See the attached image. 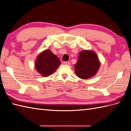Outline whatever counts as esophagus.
<instances>
[{
	"label": "esophagus",
	"instance_id": "34e87169",
	"mask_svg": "<svg viewBox=\"0 0 131 131\" xmlns=\"http://www.w3.org/2000/svg\"><path fill=\"white\" fill-rule=\"evenodd\" d=\"M63 64L70 65V62H69V61H63Z\"/></svg>",
	"mask_w": 131,
	"mask_h": 131
}]
</instances>
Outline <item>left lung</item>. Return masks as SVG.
Segmentation results:
<instances>
[{
	"instance_id": "8db88e82",
	"label": "left lung",
	"mask_w": 131,
	"mask_h": 131,
	"mask_svg": "<svg viewBox=\"0 0 131 131\" xmlns=\"http://www.w3.org/2000/svg\"><path fill=\"white\" fill-rule=\"evenodd\" d=\"M100 62L96 53L92 50L80 52L78 60L74 65L75 74L82 79L93 77L99 70Z\"/></svg>"
}]
</instances>
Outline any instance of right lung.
Returning a JSON list of instances; mask_svg holds the SVG:
<instances>
[{
    "label": "right lung",
    "instance_id": "add662e5",
    "mask_svg": "<svg viewBox=\"0 0 131 131\" xmlns=\"http://www.w3.org/2000/svg\"><path fill=\"white\" fill-rule=\"evenodd\" d=\"M60 60L50 50H45L36 58L35 67L36 70L43 77H47L53 74L60 65Z\"/></svg>",
    "mask_w": 131,
    "mask_h": 131
}]
</instances>
